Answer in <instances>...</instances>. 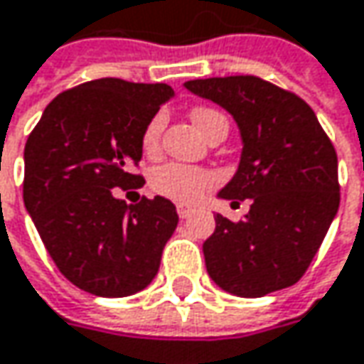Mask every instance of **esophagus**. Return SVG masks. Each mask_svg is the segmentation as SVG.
<instances>
[{
	"label": "esophagus",
	"mask_w": 364,
	"mask_h": 364,
	"mask_svg": "<svg viewBox=\"0 0 364 364\" xmlns=\"http://www.w3.org/2000/svg\"><path fill=\"white\" fill-rule=\"evenodd\" d=\"M177 213H179V216L181 218H187L189 215H193V208H189V206H177Z\"/></svg>",
	"instance_id": "34e87169"
}]
</instances>
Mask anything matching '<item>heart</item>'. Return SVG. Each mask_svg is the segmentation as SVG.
<instances>
[{
	"instance_id": "b5f03b06",
	"label": "heart",
	"mask_w": 364,
	"mask_h": 364,
	"mask_svg": "<svg viewBox=\"0 0 364 364\" xmlns=\"http://www.w3.org/2000/svg\"><path fill=\"white\" fill-rule=\"evenodd\" d=\"M191 120L196 129L206 137L216 127H227V118L216 112L213 108H196L191 112ZM164 129V114H156L144 129L141 146L146 151H156L158 141ZM216 177L213 173L198 168V166H187V164H164L151 173V189L164 198H171L179 204H193L198 202L206 189L215 185Z\"/></svg>"
}]
</instances>
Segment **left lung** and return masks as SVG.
Masks as SVG:
<instances>
[{"label":"left lung","mask_w":364,"mask_h":364,"mask_svg":"<svg viewBox=\"0 0 364 364\" xmlns=\"http://www.w3.org/2000/svg\"><path fill=\"white\" fill-rule=\"evenodd\" d=\"M233 116L242 154L218 200H250L233 223L216 213L206 271L240 298H262L304 275L340 208L338 156L311 106L258 77L183 85ZM235 204V202H233Z\"/></svg>","instance_id":"left-lung-1"}]
</instances>
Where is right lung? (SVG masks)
Segmentation results:
<instances>
[{
    "label": "right lung",
    "mask_w": 364,
    "mask_h": 364,
    "mask_svg": "<svg viewBox=\"0 0 364 364\" xmlns=\"http://www.w3.org/2000/svg\"><path fill=\"white\" fill-rule=\"evenodd\" d=\"M173 97L164 83L95 79L60 93L26 139V213L60 273L93 296L146 289L177 229L171 200L129 206L112 191L141 185L144 129Z\"/></svg>",
    "instance_id": "obj_1"
}]
</instances>
